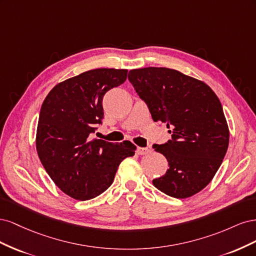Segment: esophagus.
I'll return each mask as SVG.
<instances>
[{"label":"esophagus","instance_id":"esophagus-1","mask_svg":"<svg viewBox=\"0 0 256 256\" xmlns=\"http://www.w3.org/2000/svg\"><path fill=\"white\" fill-rule=\"evenodd\" d=\"M152 150L150 148H147V147H138V154H150Z\"/></svg>","mask_w":256,"mask_h":256}]
</instances>
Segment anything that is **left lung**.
I'll use <instances>...</instances> for the list:
<instances>
[{"mask_svg":"<svg viewBox=\"0 0 256 256\" xmlns=\"http://www.w3.org/2000/svg\"><path fill=\"white\" fill-rule=\"evenodd\" d=\"M128 79L154 122L172 129V140L152 146L170 166L154 186L176 198L196 194L212 182L228 147L230 130L219 98L203 81L166 67L132 69Z\"/></svg>","mask_w":256,"mask_h":256,"instance_id":"1","label":"left lung"}]
</instances>
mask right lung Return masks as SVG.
<instances>
[{
  "label": "right lung",
  "instance_id": "add662e5",
  "mask_svg": "<svg viewBox=\"0 0 256 256\" xmlns=\"http://www.w3.org/2000/svg\"><path fill=\"white\" fill-rule=\"evenodd\" d=\"M127 69L98 68L56 84L44 98L36 150L46 172L65 194L88 200L110 187L120 162L134 154L130 141L90 140L104 118L102 98L127 79Z\"/></svg>",
  "mask_w": 256,
  "mask_h": 256
}]
</instances>
